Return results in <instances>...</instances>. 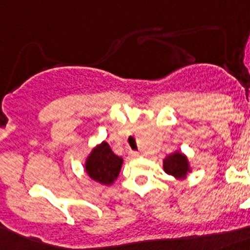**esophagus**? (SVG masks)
<instances>
[{
    "label": "esophagus",
    "mask_w": 250,
    "mask_h": 250,
    "mask_svg": "<svg viewBox=\"0 0 250 250\" xmlns=\"http://www.w3.org/2000/svg\"><path fill=\"white\" fill-rule=\"evenodd\" d=\"M139 155H140L139 151H131V157L136 158V157H139Z\"/></svg>",
    "instance_id": "34e87169"
}]
</instances>
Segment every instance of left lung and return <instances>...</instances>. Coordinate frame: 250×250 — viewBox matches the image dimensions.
Masks as SVG:
<instances>
[{"instance_id": "left-lung-1", "label": "left lung", "mask_w": 250, "mask_h": 250, "mask_svg": "<svg viewBox=\"0 0 250 250\" xmlns=\"http://www.w3.org/2000/svg\"><path fill=\"white\" fill-rule=\"evenodd\" d=\"M163 169L166 173L169 174V176H173L177 180L185 178L188 176V172L191 171L188 158L181 151H174L173 154L168 155L163 160Z\"/></svg>"}]
</instances>
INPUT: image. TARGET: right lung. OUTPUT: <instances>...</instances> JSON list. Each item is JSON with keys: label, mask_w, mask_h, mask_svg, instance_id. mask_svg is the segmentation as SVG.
Instances as JSON below:
<instances>
[{"label": "right lung", "mask_w": 250, "mask_h": 250, "mask_svg": "<svg viewBox=\"0 0 250 250\" xmlns=\"http://www.w3.org/2000/svg\"><path fill=\"white\" fill-rule=\"evenodd\" d=\"M123 159L113 153L107 143H101L93 147L86 159V172L93 181L101 185H111L121 172Z\"/></svg>", "instance_id": "obj_1"}]
</instances>
